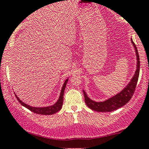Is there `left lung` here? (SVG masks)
I'll use <instances>...</instances> for the list:
<instances>
[{
	"mask_svg": "<svg viewBox=\"0 0 149 149\" xmlns=\"http://www.w3.org/2000/svg\"><path fill=\"white\" fill-rule=\"evenodd\" d=\"M131 42L132 43L133 47L135 50V54L136 57V68L135 70V73L132 78H131L130 81L127 83L125 88L120 92L117 93L116 95L103 101V102H96L92 100L87 95L86 92L83 90L84 94L85 102L86 105L91 109L92 110L95 111L97 112H111L113 111L117 110L120 107H123L130 100L134 94L135 88H136V83H137L138 78L139 75V68H140V61L139 56L138 53L137 48L133 42L132 39L131 38Z\"/></svg>",
	"mask_w": 149,
	"mask_h": 149,
	"instance_id": "obj_1",
	"label": "left lung"
}]
</instances>
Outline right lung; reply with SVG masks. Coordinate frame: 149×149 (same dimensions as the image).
Segmentation results:
<instances>
[{
    "instance_id": "obj_1",
    "label": "right lung",
    "mask_w": 149,
    "mask_h": 149,
    "mask_svg": "<svg viewBox=\"0 0 149 149\" xmlns=\"http://www.w3.org/2000/svg\"><path fill=\"white\" fill-rule=\"evenodd\" d=\"M68 80H69V78H67L64 81V85H63L62 88H61L60 95H59V99H58L57 102L55 104H52L51 106H48V107H32V106H29V104H25L24 102H22V100H19V98L17 97V95L15 94V97L17 99L20 104H22L23 107H24L26 109H28L29 110H30L31 111L35 113L36 114H41V115H52V114L56 113L61 110V107L63 105V98H64V90L66 88V83H67Z\"/></svg>"
}]
</instances>
